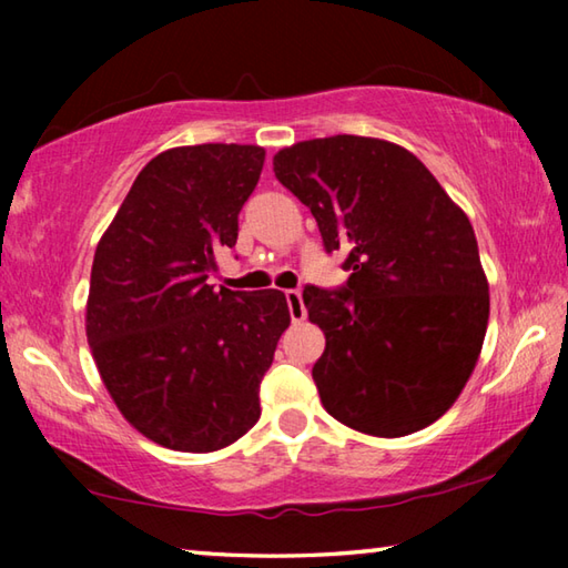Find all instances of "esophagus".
Here are the masks:
<instances>
[{
  "mask_svg": "<svg viewBox=\"0 0 568 568\" xmlns=\"http://www.w3.org/2000/svg\"><path fill=\"white\" fill-rule=\"evenodd\" d=\"M285 301H287V311H291L293 323L305 321V305H303V295L301 291H285Z\"/></svg>",
  "mask_w": 568,
  "mask_h": 568,
  "instance_id": "esophagus-1",
  "label": "esophagus"
}]
</instances>
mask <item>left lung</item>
Instances as JSON below:
<instances>
[{
  "label": "left lung",
  "mask_w": 568,
  "mask_h": 568,
  "mask_svg": "<svg viewBox=\"0 0 568 568\" xmlns=\"http://www.w3.org/2000/svg\"><path fill=\"white\" fill-rule=\"evenodd\" d=\"M273 170L351 271L341 291H303L307 318L325 333L313 365L323 408L381 438L430 426L464 390L488 325V281L466 213L388 140H305L277 152Z\"/></svg>",
  "instance_id": "obj_1"
}]
</instances>
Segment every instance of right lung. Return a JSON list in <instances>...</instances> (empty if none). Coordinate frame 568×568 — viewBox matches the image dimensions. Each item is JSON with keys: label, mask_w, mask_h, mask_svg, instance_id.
Returning <instances> with one entry per match:
<instances>
[{"label": "right lung", "mask_w": 568, "mask_h": 568, "mask_svg": "<svg viewBox=\"0 0 568 568\" xmlns=\"http://www.w3.org/2000/svg\"><path fill=\"white\" fill-rule=\"evenodd\" d=\"M257 145L152 158L94 250L88 341L104 388L155 444L210 454L261 418V381L291 325L285 293L207 283L261 180Z\"/></svg>", "instance_id": "obj_1"}]
</instances>
